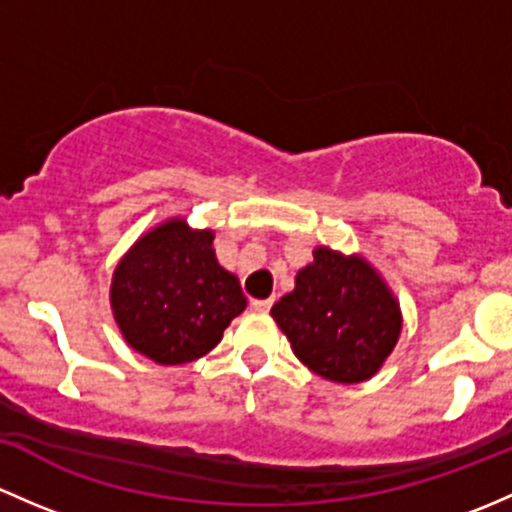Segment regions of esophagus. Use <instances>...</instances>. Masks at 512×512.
<instances>
[{
  "label": "esophagus",
  "instance_id": "obj_1",
  "mask_svg": "<svg viewBox=\"0 0 512 512\" xmlns=\"http://www.w3.org/2000/svg\"><path fill=\"white\" fill-rule=\"evenodd\" d=\"M273 305V298H263V300H251V308L256 310V313H268Z\"/></svg>",
  "mask_w": 512,
  "mask_h": 512
}]
</instances>
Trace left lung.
Returning <instances> with one entry per match:
<instances>
[{"instance_id": "left-lung-1", "label": "left lung", "mask_w": 512, "mask_h": 512, "mask_svg": "<svg viewBox=\"0 0 512 512\" xmlns=\"http://www.w3.org/2000/svg\"><path fill=\"white\" fill-rule=\"evenodd\" d=\"M300 362L320 377L357 384L379 372L402 333V310L362 256L318 246L295 288L271 308Z\"/></svg>"}]
</instances>
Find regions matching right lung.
<instances>
[{"mask_svg":"<svg viewBox=\"0 0 512 512\" xmlns=\"http://www.w3.org/2000/svg\"><path fill=\"white\" fill-rule=\"evenodd\" d=\"M212 229L167 219L142 234L110 283L125 342L157 365H184L219 345L246 308L239 278L219 266Z\"/></svg>","mask_w":512,"mask_h":512,"instance_id":"add662e5","label":"right lung"}]
</instances>
